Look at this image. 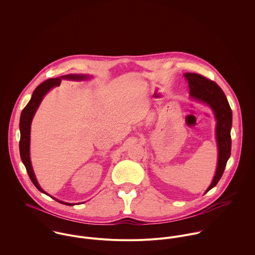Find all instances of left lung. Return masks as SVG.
Segmentation results:
<instances>
[{
	"instance_id": "1",
	"label": "left lung",
	"mask_w": 255,
	"mask_h": 255,
	"mask_svg": "<svg viewBox=\"0 0 255 255\" xmlns=\"http://www.w3.org/2000/svg\"><path fill=\"white\" fill-rule=\"evenodd\" d=\"M183 76L188 82L190 96L207 103L213 109L217 120L216 137L218 143V166L213 182L206 190V192H208L218 183L225 171L227 161L231 156L232 110L226 95L216 82L197 73H186Z\"/></svg>"
}]
</instances>
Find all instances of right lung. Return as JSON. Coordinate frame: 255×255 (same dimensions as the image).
I'll list each match as a JSON object with an SVG mask.
<instances>
[{
  "label": "right lung",
  "instance_id": "add662e5",
  "mask_svg": "<svg viewBox=\"0 0 255 255\" xmlns=\"http://www.w3.org/2000/svg\"><path fill=\"white\" fill-rule=\"evenodd\" d=\"M87 76L85 75H77V74H69L62 76L60 78H51L47 79L44 82H42L40 85H38L36 89L32 93V97L28 104L22 110L21 115H20V120H19V129H20V140H19V153H20V158L22 163L24 164L27 174L33 182V184L43 193H46L38 184L36 181V178L34 176L32 167H31V162L29 158V140H30V126H31V121L33 119V116L36 112L37 108L39 107L44 95L52 88L59 86L61 83L62 78H69V79H76V80H81L86 78ZM47 194V193H46ZM55 199V198H54ZM58 202L66 204V205H73V203H67L60 201L56 199Z\"/></svg>",
  "mask_w": 255,
  "mask_h": 255
}]
</instances>
